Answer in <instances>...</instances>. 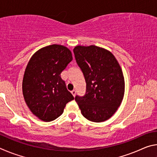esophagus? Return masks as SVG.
<instances>
[{
	"label": "esophagus",
	"mask_w": 157,
	"mask_h": 157,
	"mask_svg": "<svg viewBox=\"0 0 157 157\" xmlns=\"http://www.w3.org/2000/svg\"><path fill=\"white\" fill-rule=\"evenodd\" d=\"M71 94H72L73 96L75 97V95H76V91H75V90H73V91H71Z\"/></svg>",
	"instance_id": "esophagus-1"
}]
</instances>
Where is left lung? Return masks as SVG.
Here are the masks:
<instances>
[{
	"mask_svg": "<svg viewBox=\"0 0 157 157\" xmlns=\"http://www.w3.org/2000/svg\"><path fill=\"white\" fill-rule=\"evenodd\" d=\"M73 52L86 83L85 95L75 98L82 114L95 123L108 120L124 96V77L118 61L109 50L96 46H75Z\"/></svg>",
	"mask_w": 157,
	"mask_h": 157,
	"instance_id": "1",
	"label": "left lung"
}]
</instances>
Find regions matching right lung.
<instances>
[{
	"label": "right lung",
	"mask_w": 157,
	"mask_h": 157,
	"mask_svg": "<svg viewBox=\"0 0 157 157\" xmlns=\"http://www.w3.org/2000/svg\"><path fill=\"white\" fill-rule=\"evenodd\" d=\"M72 60L68 48L53 44L39 50L29 61L23 79V94L31 112L40 120H55L74 99L60 75Z\"/></svg>",
	"instance_id": "right-lung-1"
}]
</instances>
